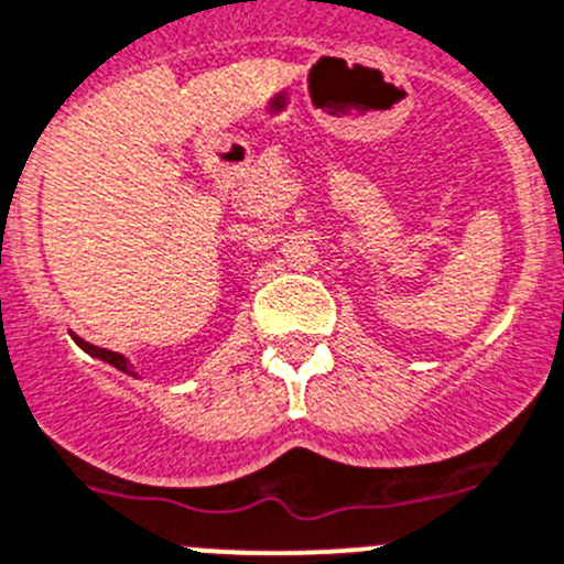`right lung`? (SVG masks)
<instances>
[{"label":"right lung","instance_id":"right-lung-1","mask_svg":"<svg viewBox=\"0 0 564 564\" xmlns=\"http://www.w3.org/2000/svg\"><path fill=\"white\" fill-rule=\"evenodd\" d=\"M70 338H74V341L79 344V347L85 349L87 355H93V358H98V360H104V364L115 366V369H118V371H123V375H131V377H137L134 371H131V364H129V360H126L123 355H120V352H112V349H104V347H96V344H87V341H82V338H79V336H74V333H70Z\"/></svg>","mask_w":564,"mask_h":564}]
</instances>
